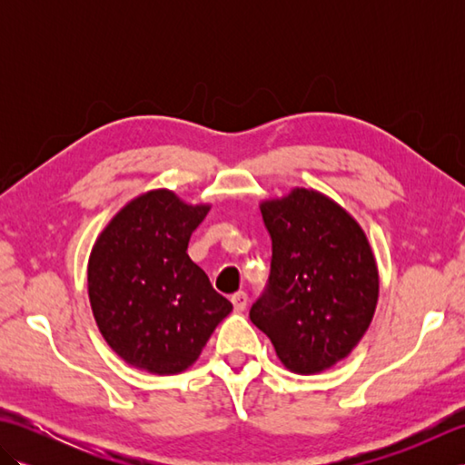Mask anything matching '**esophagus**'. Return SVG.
Instances as JSON below:
<instances>
[{
	"label": "esophagus",
	"mask_w": 465,
	"mask_h": 465,
	"mask_svg": "<svg viewBox=\"0 0 465 465\" xmlns=\"http://www.w3.org/2000/svg\"><path fill=\"white\" fill-rule=\"evenodd\" d=\"M232 303H233L235 312H243L245 305H248V293H245V292H235L232 295Z\"/></svg>",
	"instance_id": "34e87169"
}]
</instances>
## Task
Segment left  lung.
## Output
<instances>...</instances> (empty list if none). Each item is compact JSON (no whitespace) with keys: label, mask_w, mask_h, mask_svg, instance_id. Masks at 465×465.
Segmentation results:
<instances>
[{"label":"left lung","mask_w":465,"mask_h":465,"mask_svg":"<svg viewBox=\"0 0 465 465\" xmlns=\"http://www.w3.org/2000/svg\"><path fill=\"white\" fill-rule=\"evenodd\" d=\"M272 238L270 278L250 320L285 368L313 373L345 358L378 302V268L361 227L318 192L262 203Z\"/></svg>","instance_id":"obj_1"}]
</instances>
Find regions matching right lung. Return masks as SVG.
<instances>
[{"label":"right lung","mask_w":465,"mask_h":465,"mask_svg":"<svg viewBox=\"0 0 465 465\" xmlns=\"http://www.w3.org/2000/svg\"><path fill=\"white\" fill-rule=\"evenodd\" d=\"M207 212L155 190L127 203L94 245L87 265L94 318L112 350L135 368H190L232 312L187 255Z\"/></svg>","instance_id":"obj_1"}]
</instances>
